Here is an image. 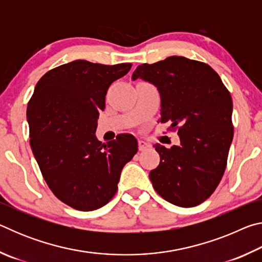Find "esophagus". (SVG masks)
I'll return each mask as SVG.
<instances>
[{
    "label": "esophagus",
    "instance_id": "34e87169",
    "mask_svg": "<svg viewBox=\"0 0 262 262\" xmlns=\"http://www.w3.org/2000/svg\"><path fill=\"white\" fill-rule=\"evenodd\" d=\"M149 148H150V144L147 143V142L141 141V140L139 141V150H140V151H144V150H147Z\"/></svg>",
    "mask_w": 262,
    "mask_h": 262
}]
</instances>
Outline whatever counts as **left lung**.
Returning a JSON list of instances; mask_svg holds the SVG:
<instances>
[{
  "mask_svg": "<svg viewBox=\"0 0 262 262\" xmlns=\"http://www.w3.org/2000/svg\"><path fill=\"white\" fill-rule=\"evenodd\" d=\"M156 85L161 94V122L178 132L180 144L154 147L161 156L149 178L172 205L195 207L219 186L233 139L232 98L214 69L205 62L170 56L143 63L132 78Z\"/></svg>",
  "mask_w": 262,
  "mask_h": 262,
  "instance_id": "left-lung-1",
  "label": "left lung"
}]
</instances>
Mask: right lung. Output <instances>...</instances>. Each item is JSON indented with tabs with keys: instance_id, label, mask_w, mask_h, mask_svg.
I'll list each match as a JSON object with an SVG mask.
<instances>
[{
	"instance_id": "obj_1",
	"label": "right lung",
	"mask_w": 262,
	"mask_h": 262,
	"mask_svg": "<svg viewBox=\"0 0 262 262\" xmlns=\"http://www.w3.org/2000/svg\"><path fill=\"white\" fill-rule=\"evenodd\" d=\"M130 68L69 62L43 75L29 101L31 149L53 194L74 209L91 211L108 203L123 166L137 152L132 134L107 143L95 135L106 92Z\"/></svg>"
}]
</instances>
